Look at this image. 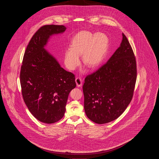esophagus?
<instances>
[{
	"label": "esophagus",
	"instance_id": "esophagus-1",
	"mask_svg": "<svg viewBox=\"0 0 159 159\" xmlns=\"http://www.w3.org/2000/svg\"><path fill=\"white\" fill-rule=\"evenodd\" d=\"M76 83L77 87H80L82 85V80L80 77H76Z\"/></svg>",
	"mask_w": 159,
	"mask_h": 159
}]
</instances>
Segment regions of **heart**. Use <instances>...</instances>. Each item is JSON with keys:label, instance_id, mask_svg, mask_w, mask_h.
I'll return each instance as SVG.
<instances>
[{"label": "heart", "instance_id": "b5f03b06", "mask_svg": "<svg viewBox=\"0 0 159 159\" xmlns=\"http://www.w3.org/2000/svg\"><path fill=\"white\" fill-rule=\"evenodd\" d=\"M108 38L105 33H92L89 31L78 33L71 40L70 49L64 55L65 66L74 70L80 64L82 55L83 63L89 68L97 67L104 59L108 46Z\"/></svg>", "mask_w": 159, "mask_h": 159}]
</instances>
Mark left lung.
I'll list each match as a JSON object with an SVG mask.
<instances>
[{
	"instance_id": "8db88e82",
	"label": "left lung",
	"mask_w": 159,
	"mask_h": 159,
	"mask_svg": "<svg viewBox=\"0 0 159 159\" xmlns=\"http://www.w3.org/2000/svg\"><path fill=\"white\" fill-rule=\"evenodd\" d=\"M120 47L96 71L84 79V108L87 117L98 124L117 119L130 104L136 83V58L123 33Z\"/></svg>"
}]
</instances>
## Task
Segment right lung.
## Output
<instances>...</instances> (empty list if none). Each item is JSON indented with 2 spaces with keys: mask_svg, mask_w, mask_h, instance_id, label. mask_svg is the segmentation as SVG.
Returning <instances> with one entry per match:
<instances>
[{
  "mask_svg": "<svg viewBox=\"0 0 159 159\" xmlns=\"http://www.w3.org/2000/svg\"><path fill=\"white\" fill-rule=\"evenodd\" d=\"M66 30L62 25L41 27L27 45L21 67L24 102L35 118L48 124L63 117L69 93L76 86L75 75L62 68L44 48L50 36Z\"/></svg>",
  "mask_w": 159,
  "mask_h": 159,
  "instance_id": "obj_1",
  "label": "right lung"
}]
</instances>
